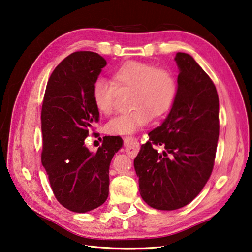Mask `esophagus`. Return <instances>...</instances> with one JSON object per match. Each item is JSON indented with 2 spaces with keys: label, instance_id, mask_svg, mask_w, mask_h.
I'll use <instances>...</instances> for the list:
<instances>
[{
  "label": "esophagus",
  "instance_id": "esophagus-1",
  "mask_svg": "<svg viewBox=\"0 0 252 252\" xmlns=\"http://www.w3.org/2000/svg\"><path fill=\"white\" fill-rule=\"evenodd\" d=\"M124 145H125V152L130 156V158H135V156L138 154L139 152V142L133 139L131 137H128L124 139Z\"/></svg>",
  "mask_w": 252,
  "mask_h": 252
}]
</instances>
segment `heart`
Segmentation results:
<instances>
[{
	"instance_id": "1",
	"label": "heart",
	"mask_w": 252,
	"mask_h": 252,
	"mask_svg": "<svg viewBox=\"0 0 252 252\" xmlns=\"http://www.w3.org/2000/svg\"><path fill=\"white\" fill-rule=\"evenodd\" d=\"M112 81L113 83L99 77L92 86L93 102L101 114L110 115L113 112L115 87L132 89L129 100L132 109L117 115L107 124V131L112 135L135 132L147 124L152 115L159 116L168 112L175 102L176 77L165 68L128 61L113 72Z\"/></svg>"
}]
</instances>
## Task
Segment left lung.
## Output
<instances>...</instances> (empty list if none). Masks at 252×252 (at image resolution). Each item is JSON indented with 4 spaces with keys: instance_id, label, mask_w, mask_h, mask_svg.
Segmentation results:
<instances>
[{
    "instance_id": "8db88e82",
    "label": "left lung",
    "mask_w": 252,
    "mask_h": 252,
    "mask_svg": "<svg viewBox=\"0 0 252 252\" xmlns=\"http://www.w3.org/2000/svg\"><path fill=\"white\" fill-rule=\"evenodd\" d=\"M175 102L149 132L133 166L139 192L152 208L176 210L197 196L212 172L219 139V97L214 82L191 55L177 53ZM163 145L160 155L155 146Z\"/></svg>"
}]
</instances>
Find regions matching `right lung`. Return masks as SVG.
<instances>
[{
	"label": "right lung",
	"instance_id": "add662e5",
	"mask_svg": "<svg viewBox=\"0 0 252 252\" xmlns=\"http://www.w3.org/2000/svg\"><path fill=\"white\" fill-rule=\"evenodd\" d=\"M107 61L94 52H75L56 66L44 94L42 164L55 197L73 212L91 211L109 196L111 160L123 140L105 136L93 153L85 139L99 121L92 86Z\"/></svg>",
	"mask_w": 252,
	"mask_h": 252
}]
</instances>
